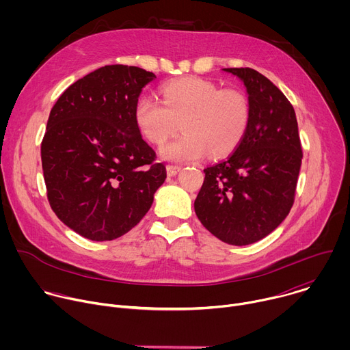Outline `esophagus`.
I'll return each instance as SVG.
<instances>
[{"instance_id": "34e87169", "label": "esophagus", "mask_w": 350, "mask_h": 350, "mask_svg": "<svg viewBox=\"0 0 350 350\" xmlns=\"http://www.w3.org/2000/svg\"><path fill=\"white\" fill-rule=\"evenodd\" d=\"M166 170H167V176L173 177V176H177V174L180 173L181 167H178V166H173V165H167Z\"/></svg>"}]
</instances>
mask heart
Listing matches in <instances>:
<instances>
[{
    "mask_svg": "<svg viewBox=\"0 0 350 350\" xmlns=\"http://www.w3.org/2000/svg\"><path fill=\"white\" fill-rule=\"evenodd\" d=\"M163 103L152 96H139L134 119L145 138L163 145L178 129L183 134L162 148L163 158L191 162L221 157L241 142L249 123V104L238 90H219L202 77H183L163 84Z\"/></svg>",
    "mask_w": 350,
    "mask_h": 350,
    "instance_id": "heart-1",
    "label": "heart"
}]
</instances>
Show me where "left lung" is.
<instances>
[{
  "instance_id": "8db88e82",
  "label": "left lung",
  "mask_w": 350,
  "mask_h": 350,
  "mask_svg": "<svg viewBox=\"0 0 350 350\" xmlns=\"http://www.w3.org/2000/svg\"><path fill=\"white\" fill-rule=\"evenodd\" d=\"M223 70L246 88L249 123L235 151L204 170L193 208L215 237L242 246L260 241L288 216L304 155L286 96L255 69Z\"/></svg>"
}]
</instances>
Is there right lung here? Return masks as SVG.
Here are the masks:
<instances>
[{
  "instance_id": "obj_1",
  "label": "right lung",
  "mask_w": 350,
  "mask_h": 350,
  "mask_svg": "<svg viewBox=\"0 0 350 350\" xmlns=\"http://www.w3.org/2000/svg\"><path fill=\"white\" fill-rule=\"evenodd\" d=\"M157 79L108 65L58 98L41 142L46 196L58 219L91 241H112L146 215L166 167L135 123L142 88Z\"/></svg>"
}]
</instances>
